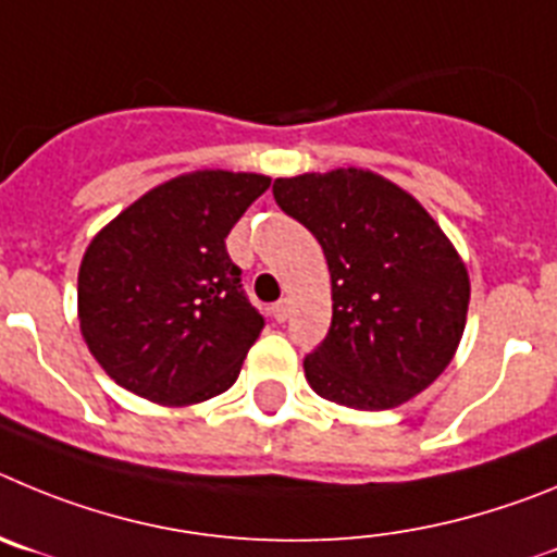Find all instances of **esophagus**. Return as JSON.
Returning a JSON list of instances; mask_svg holds the SVG:
<instances>
[{"mask_svg": "<svg viewBox=\"0 0 557 557\" xmlns=\"http://www.w3.org/2000/svg\"><path fill=\"white\" fill-rule=\"evenodd\" d=\"M288 310H290L288 299H280V302L272 308V313H274V319H277V322H285V319H288Z\"/></svg>", "mask_w": 557, "mask_h": 557, "instance_id": "esophagus-1", "label": "esophagus"}]
</instances>
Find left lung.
Wrapping results in <instances>:
<instances>
[{
  "label": "left lung",
  "mask_w": 557,
  "mask_h": 557,
  "mask_svg": "<svg viewBox=\"0 0 557 557\" xmlns=\"http://www.w3.org/2000/svg\"><path fill=\"white\" fill-rule=\"evenodd\" d=\"M274 199L313 233L333 283V324L305 358L322 399L399 408L441 377L463 338L469 269L422 202L369 169L274 180Z\"/></svg>",
  "instance_id": "8db88e82"
}]
</instances>
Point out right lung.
<instances>
[{"label":"right lung","mask_w":557,"mask_h":557,"mask_svg":"<svg viewBox=\"0 0 557 557\" xmlns=\"http://www.w3.org/2000/svg\"><path fill=\"white\" fill-rule=\"evenodd\" d=\"M272 177L197 169L135 199L91 238L77 274L83 341L110 380L166 408L219 397L263 315L224 238Z\"/></svg>","instance_id":"obj_1"}]
</instances>
